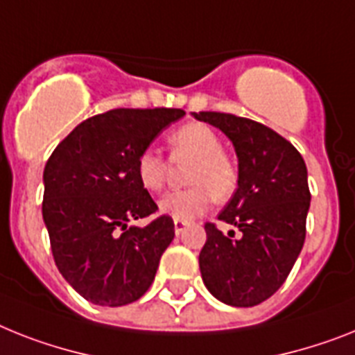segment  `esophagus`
Listing matches in <instances>:
<instances>
[{"label": "esophagus", "mask_w": 355, "mask_h": 355, "mask_svg": "<svg viewBox=\"0 0 355 355\" xmlns=\"http://www.w3.org/2000/svg\"><path fill=\"white\" fill-rule=\"evenodd\" d=\"M189 227H190V221H181V219H175L174 221V230L178 236H181V234H183Z\"/></svg>", "instance_id": "1"}]
</instances>
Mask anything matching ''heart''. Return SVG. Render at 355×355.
Returning <instances> with one entry per match:
<instances>
[{
    "label": "heart",
    "mask_w": 355,
    "mask_h": 355,
    "mask_svg": "<svg viewBox=\"0 0 355 355\" xmlns=\"http://www.w3.org/2000/svg\"><path fill=\"white\" fill-rule=\"evenodd\" d=\"M171 157L175 163L190 161L183 190L168 192L159 199V210L172 219L190 221L209 210L212 201H228L237 189V166L227 152L221 150V139L205 123H187L171 132L166 139ZM165 157L154 148H145L136 157V175L143 189L159 192L166 181Z\"/></svg>",
    "instance_id": "heart-1"
}]
</instances>
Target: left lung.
Segmentation results:
<instances>
[{"label": "left lung", "instance_id": "obj_1", "mask_svg": "<svg viewBox=\"0 0 355 355\" xmlns=\"http://www.w3.org/2000/svg\"><path fill=\"white\" fill-rule=\"evenodd\" d=\"M194 118L225 132L239 159L237 189L218 219L241 236L205 225L201 277L219 301L256 306L279 290L303 248L310 207L306 165L292 143L263 123L225 112H194Z\"/></svg>", "mask_w": 355, "mask_h": 355}]
</instances>
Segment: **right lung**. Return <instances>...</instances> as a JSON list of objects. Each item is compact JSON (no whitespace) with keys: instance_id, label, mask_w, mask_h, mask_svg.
<instances>
[{"instance_id":"right-lung-1","label":"right lung","mask_w":355,"mask_h":355,"mask_svg":"<svg viewBox=\"0 0 355 355\" xmlns=\"http://www.w3.org/2000/svg\"><path fill=\"white\" fill-rule=\"evenodd\" d=\"M181 108H114L85 119L55 146L43 172V221L61 276L101 306L134 303L150 288L174 239L171 216L157 212L137 181L136 157Z\"/></svg>"}]
</instances>
